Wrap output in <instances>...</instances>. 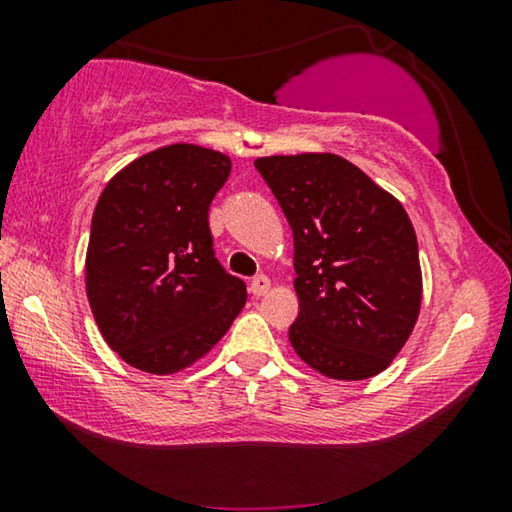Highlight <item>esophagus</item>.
I'll list each match as a JSON object with an SVG mask.
<instances>
[{
  "mask_svg": "<svg viewBox=\"0 0 512 512\" xmlns=\"http://www.w3.org/2000/svg\"><path fill=\"white\" fill-rule=\"evenodd\" d=\"M270 286H272V282L265 275H258V277H254L251 279V284H249V289H251V293H254L256 298H261V296H265V293L270 291Z\"/></svg>",
  "mask_w": 512,
  "mask_h": 512,
  "instance_id": "1",
  "label": "esophagus"
}]
</instances>
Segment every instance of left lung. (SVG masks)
Masks as SVG:
<instances>
[{
  "label": "left lung",
  "mask_w": 512,
  "mask_h": 512,
  "mask_svg": "<svg viewBox=\"0 0 512 512\" xmlns=\"http://www.w3.org/2000/svg\"><path fill=\"white\" fill-rule=\"evenodd\" d=\"M254 165L293 230V349L331 380L380 375L405 347L422 307L408 212L335 153L265 156Z\"/></svg>",
  "instance_id": "8db88e82"
}]
</instances>
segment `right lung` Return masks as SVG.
I'll return each mask as SVG.
<instances>
[{
	"label": "right lung",
	"instance_id": "obj_1",
	"mask_svg": "<svg viewBox=\"0 0 512 512\" xmlns=\"http://www.w3.org/2000/svg\"><path fill=\"white\" fill-rule=\"evenodd\" d=\"M226 153L170 144L118 170L97 200L86 293L107 345L132 368L174 375L212 352L247 303L214 258L209 205Z\"/></svg>",
	"mask_w": 512,
	"mask_h": 512
}]
</instances>
